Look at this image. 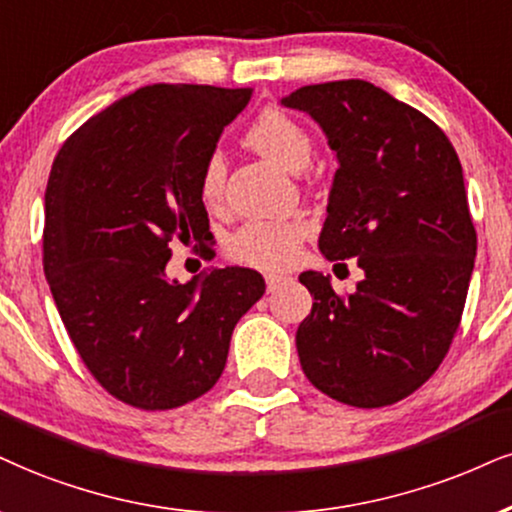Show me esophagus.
Masks as SVG:
<instances>
[{
	"label": "esophagus",
	"mask_w": 512,
	"mask_h": 512,
	"mask_svg": "<svg viewBox=\"0 0 512 512\" xmlns=\"http://www.w3.org/2000/svg\"><path fill=\"white\" fill-rule=\"evenodd\" d=\"M287 280H289V277H285V275H266V287H268V292H275V289H280L282 285H285Z\"/></svg>",
	"instance_id": "obj_1"
}]
</instances>
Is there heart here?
Here are the masks:
<instances>
[{
    "mask_svg": "<svg viewBox=\"0 0 512 512\" xmlns=\"http://www.w3.org/2000/svg\"><path fill=\"white\" fill-rule=\"evenodd\" d=\"M246 142L258 154L280 163L282 168L304 170L313 156V140L308 130L285 111L266 109L256 118ZM227 161L216 151L201 168L199 192L208 206H218L225 197ZM306 237V227L301 223H280V220H251L239 227L227 242V254L246 266L263 270H282L299 258L301 242Z\"/></svg>",
    "mask_w": 512,
    "mask_h": 512,
    "instance_id": "heart-1",
    "label": "heart"
}]
</instances>
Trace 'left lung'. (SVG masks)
Here are the masks:
<instances>
[{
  "label": "left lung",
  "mask_w": 512,
  "mask_h": 512,
  "mask_svg": "<svg viewBox=\"0 0 512 512\" xmlns=\"http://www.w3.org/2000/svg\"><path fill=\"white\" fill-rule=\"evenodd\" d=\"M282 104L337 151L320 251L365 273L353 294L299 275L313 296L301 368L346 406H391L437 372L463 318L477 232L458 154L432 118L365 80L306 85Z\"/></svg>",
  "instance_id": "obj_1"
}]
</instances>
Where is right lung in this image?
Wrapping results in <instances>:
<instances>
[{
  "instance_id": "obj_1",
  "label": "right lung",
  "mask_w": 512,
  "mask_h": 512,
  "mask_svg": "<svg viewBox=\"0 0 512 512\" xmlns=\"http://www.w3.org/2000/svg\"><path fill=\"white\" fill-rule=\"evenodd\" d=\"M251 90L140 87L63 142L44 192L42 263L82 363L118 401L170 410L223 375L237 320L266 292L256 270L166 280L170 242L211 261L201 168Z\"/></svg>"
}]
</instances>
